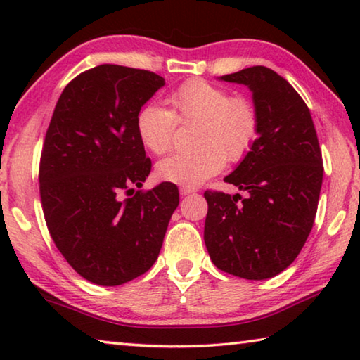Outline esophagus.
<instances>
[{
    "instance_id": "1",
    "label": "esophagus",
    "mask_w": 360,
    "mask_h": 360,
    "mask_svg": "<svg viewBox=\"0 0 360 360\" xmlns=\"http://www.w3.org/2000/svg\"><path fill=\"white\" fill-rule=\"evenodd\" d=\"M193 192H197V187H186V186L181 187L182 195H188V193H193Z\"/></svg>"
}]
</instances>
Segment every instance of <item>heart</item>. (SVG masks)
I'll list each match as a JSON object with an SVG mask.
<instances>
[{
  "label": "heart",
  "instance_id": "heart-1",
  "mask_svg": "<svg viewBox=\"0 0 360 360\" xmlns=\"http://www.w3.org/2000/svg\"><path fill=\"white\" fill-rule=\"evenodd\" d=\"M173 109L148 103L136 114L141 144L155 155L172 149L178 122L198 124L197 150L174 154L158 163V178L173 184L197 187L225 167L241 162L260 133L259 109L252 100L233 95L203 79H188L169 95Z\"/></svg>",
  "mask_w": 360,
  "mask_h": 360
}]
</instances>
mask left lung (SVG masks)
I'll list each match as a JSON object with an SVG mask.
<instances>
[{"label":"left lung","instance_id":"obj_1","mask_svg":"<svg viewBox=\"0 0 360 360\" xmlns=\"http://www.w3.org/2000/svg\"><path fill=\"white\" fill-rule=\"evenodd\" d=\"M251 89L260 133L224 181L246 192L206 191L205 245L219 270L266 279L285 270L313 229L322 186V154L307 103L266 66L222 76Z\"/></svg>","mask_w":360,"mask_h":360}]
</instances>
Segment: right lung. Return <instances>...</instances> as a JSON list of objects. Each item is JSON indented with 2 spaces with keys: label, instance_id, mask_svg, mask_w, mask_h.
Returning <instances> with one entry per match:
<instances>
[{
  "label": "right lung",
  "instance_id": "obj_1",
  "mask_svg": "<svg viewBox=\"0 0 360 360\" xmlns=\"http://www.w3.org/2000/svg\"><path fill=\"white\" fill-rule=\"evenodd\" d=\"M165 85L148 70L100 65L63 89L39 160V195L53 243L82 278L120 285L154 265L179 192L141 186L152 162L136 114Z\"/></svg>",
  "mask_w": 360,
  "mask_h": 360
}]
</instances>
